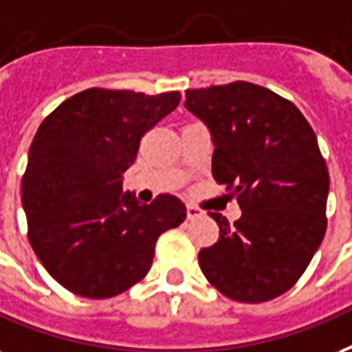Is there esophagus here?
<instances>
[{
  "instance_id": "esophagus-1",
  "label": "esophagus",
  "mask_w": 352,
  "mask_h": 352,
  "mask_svg": "<svg viewBox=\"0 0 352 352\" xmlns=\"http://www.w3.org/2000/svg\"><path fill=\"white\" fill-rule=\"evenodd\" d=\"M186 216L188 219H194V218H201L203 216V212L194 205H186Z\"/></svg>"
}]
</instances>
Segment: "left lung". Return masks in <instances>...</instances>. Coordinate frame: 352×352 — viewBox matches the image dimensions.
I'll return each instance as SVG.
<instances>
[{"mask_svg": "<svg viewBox=\"0 0 352 352\" xmlns=\"http://www.w3.org/2000/svg\"><path fill=\"white\" fill-rule=\"evenodd\" d=\"M184 107L208 129L212 175L241 208L234 225L210 212L219 240L199 251L201 272L234 301L275 299L325 236L329 170L318 138L294 103L245 80L186 90Z\"/></svg>", "mask_w": 352, "mask_h": 352, "instance_id": "left-lung-1", "label": "left lung"}]
</instances>
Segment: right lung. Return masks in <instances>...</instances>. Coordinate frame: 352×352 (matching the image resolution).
<instances>
[{"label": "right lung", "instance_id": "add662e5", "mask_svg": "<svg viewBox=\"0 0 352 352\" xmlns=\"http://www.w3.org/2000/svg\"><path fill=\"white\" fill-rule=\"evenodd\" d=\"M179 101V92L90 88L58 104L34 134L21 179L29 241L69 292L123 294L151 270L158 236L186 218L175 195L142 205L122 190L144 133Z\"/></svg>", "mask_w": 352, "mask_h": 352}]
</instances>
